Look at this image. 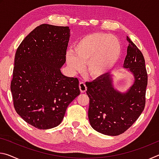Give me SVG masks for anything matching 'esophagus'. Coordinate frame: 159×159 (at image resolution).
<instances>
[{"mask_svg":"<svg viewBox=\"0 0 159 159\" xmlns=\"http://www.w3.org/2000/svg\"><path fill=\"white\" fill-rule=\"evenodd\" d=\"M79 88L81 93H85V91L87 90V87H86V85L84 82H80Z\"/></svg>","mask_w":159,"mask_h":159,"instance_id":"1","label":"esophagus"}]
</instances>
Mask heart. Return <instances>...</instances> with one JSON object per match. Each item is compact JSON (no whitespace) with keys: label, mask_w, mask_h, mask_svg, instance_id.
Listing matches in <instances>:
<instances>
[{"label":"heart","mask_w":159,"mask_h":159,"mask_svg":"<svg viewBox=\"0 0 159 159\" xmlns=\"http://www.w3.org/2000/svg\"><path fill=\"white\" fill-rule=\"evenodd\" d=\"M122 48L116 37L106 33L87 35L78 41L73 52L66 55V62L71 71H81L87 64L86 74L94 79H100L116 66Z\"/></svg>","instance_id":"1"}]
</instances>
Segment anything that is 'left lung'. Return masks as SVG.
I'll list each match as a JSON object with an SVG mask.
<instances>
[{
    "label": "left lung",
    "instance_id": "obj_1",
    "mask_svg": "<svg viewBox=\"0 0 159 159\" xmlns=\"http://www.w3.org/2000/svg\"><path fill=\"white\" fill-rule=\"evenodd\" d=\"M129 45L123 68L133 75L134 82L125 92L115 89L112 74L87 82L90 98L88 118L96 131L116 136L124 133L136 121L145 106L147 74L143 55L127 36Z\"/></svg>",
    "mask_w": 159,
    "mask_h": 159
}]
</instances>
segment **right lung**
<instances>
[{"mask_svg":"<svg viewBox=\"0 0 159 159\" xmlns=\"http://www.w3.org/2000/svg\"><path fill=\"white\" fill-rule=\"evenodd\" d=\"M69 37V26L43 24L25 37L16 52L10 85L14 107L36 128L60 125L67 107L80 95L77 78L61 72Z\"/></svg>","mask_w":159,"mask_h":159,"instance_id":"right-lung-1","label":"right lung"}]
</instances>
